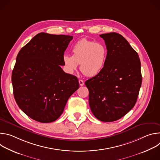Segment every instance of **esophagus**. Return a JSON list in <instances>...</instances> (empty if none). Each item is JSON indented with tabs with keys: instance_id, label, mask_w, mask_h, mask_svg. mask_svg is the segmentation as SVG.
<instances>
[{
	"instance_id": "esophagus-1",
	"label": "esophagus",
	"mask_w": 160,
	"mask_h": 160,
	"mask_svg": "<svg viewBox=\"0 0 160 160\" xmlns=\"http://www.w3.org/2000/svg\"><path fill=\"white\" fill-rule=\"evenodd\" d=\"M78 82H79V84H80V86H83L84 85V82L82 80H79Z\"/></svg>"
}]
</instances>
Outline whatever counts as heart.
I'll use <instances>...</instances> for the list:
<instances>
[{
  "label": "heart",
  "mask_w": 160,
  "mask_h": 160,
  "mask_svg": "<svg viewBox=\"0 0 160 160\" xmlns=\"http://www.w3.org/2000/svg\"><path fill=\"white\" fill-rule=\"evenodd\" d=\"M72 52L73 55L64 54L62 57L66 70L73 73L80 64V71L89 77H95L103 70L108 56L105 45L86 38H82L75 43Z\"/></svg>",
  "instance_id": "obj_1"
}]
</instances>
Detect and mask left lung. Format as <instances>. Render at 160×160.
<instances>
[{
  "label": "left lung",
  "mask_w": 160,
  "mask_h": 160,
  "mask_svg": "<svg viewBox=\"0 0 160 160\" xmlns=\"http://www.w3.org/2000/svg\"><path fill=\"white\" fill-rule=\"evenodd\" d=\"M105 42L108 56L105 67L98 75L87 80L89 105L98 120H119L135 106L142 83L138 54L120 34L99 35Z\"/></svg>",
  "instance_id": "left-lung-1"
}]
</instances>
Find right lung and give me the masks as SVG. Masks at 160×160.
<instances>
[{
    "instance_id": "right-lung-1",
    "label": "right lung",
    "mask_w": 160,
    "mask_h": 160,
    "mask_svg": "<svg viewBox=\"0 0 160 160\" xmlns=\"http://www.w3.org/2000/svg\"><path fill=\"white\" fill-rule=\"evenodd\" d=\"M72 36L39 33L19 51L12 72L15 101L32 119L50 123L64 111L79 88L77 77L65 73L62 57Z\"/></svg>"
}]
</instances>
